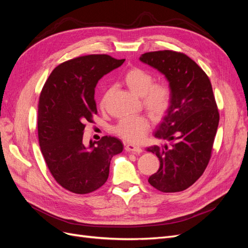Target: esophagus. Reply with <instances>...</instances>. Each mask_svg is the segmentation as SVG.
I'll use <instances>...</instances> for the list:
<instances>
[{
	"instance_id": "1",
	"label": "esophagus",
	"mask_w": 248,
	"mask_h": 248,
	"mask_svg": "<svg viewBox=\"0 0 248 248\" xmlns=\"http://www.w3.org/2000/svg\"><path fill=\"white\" fill-rule=\"evenodd\" d=\"M125 150L127 152H131V153H134V154H140L142 151L140 146H136V145H132V144H125Z\"/></svg>"
}]
</instances>
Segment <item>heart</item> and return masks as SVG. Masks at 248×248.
Instances as JSON below:
<instances>
[{
    "instance_id": "obj_1",
    "label": "heart",
    "mask_w": 248,
    "mask_h": 248,
    "mask_svg": "<svg viewBox=\"0 0 248 248\" xmlns=\"http://www.w3.org/2000/svg\"><path fill=\"white\" fill-rule=\"evenodd\" d=\"M124 82L131 92L141 97L144 108L154 118H160L169 110L171 103V91L166 82H154L153 74L138 68L129 69L124 76ZM110 95V89L104 91L100 99V108L103 109ZM150 129V123L142 116L126 117L120 120L115 126L117 136L130 142H140L145 139Z\"/></svg>"
}]
</instances>
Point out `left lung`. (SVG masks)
<instances>
[{
	"label": "left lung",
	"instance_id": "left-lung-1",
	"mask_svg": "<svg viewBox=\"0 0 248 248\" xmlns=\"http://www.w3.org/2000/svg\"><path fill=\"white\" fill-rule=\"evenodd\" d=\"M166 76L171 91V103L158 129L157 139L170 146H152L160 167L148 182L162 192L188 188L205 171L211 158L219 123L212 85L205 71L183 52L158 50L140 58Z\"/></svg>",
	"mask_w": 248,
	"mask_h": 248
}]
</instances>
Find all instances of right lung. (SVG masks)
I'll use <instances>...</instances> for the list:
<instances>
[{
  "instance_id": "obj_1",
  "label": "right lung",
  "mask_w": 248,
  "mask_h": 248,
  "mask_svg": "<svg viewBox=\"0 0 248 248\" xmlns=\"http://www.w3.org/2000/svg\"><path fill=\"white\" fill-rule=\"evenodd\" d=\"M125 60L88 55L68 60L51 71L38 103V139L44 160L57 183L78 194L93 192L107 182L112 156L122 141L102 137L86 147V123L97 114L94 99L98 80Z\"/></svg>"
}]
</instances>
